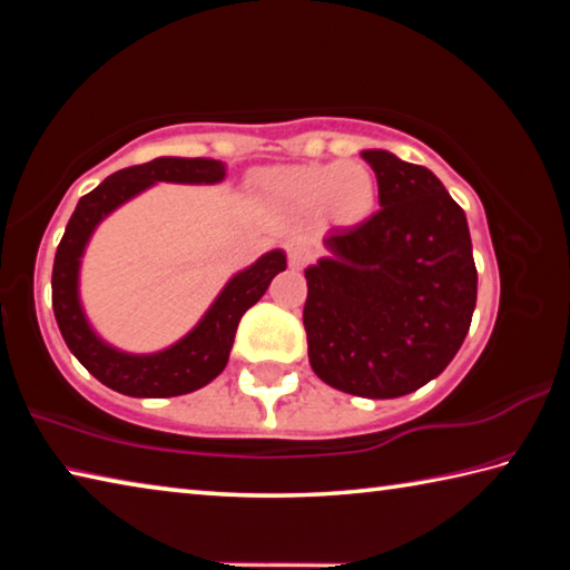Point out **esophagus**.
<instances>
[{
    "label": "esophagus",
    "instance_id": "1",
    "mask_svg": "<svg viewBox=\"0 0 570 570\" xmlns=\"http://www.w3.org/2000/svg\"><path fill=\"white\" fill-rule=\"evenodd\" d=\"M286 256H288V264H292L294 268L304 266V262L308 258V246L304 244V240H292V244L286 246Z\"/></svg>",
    "mask_w": 570,
    "mask_h": 570
}]
</instances>
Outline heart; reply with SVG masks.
Instances as JSON below:
<instances>
[{"label": "heart", "instance_id": "heart-1", "mask_svg": "<svg viewBox=\"0 0 570 570\" xmlns=\"http://www.w3.org/2000/svg\"><path fill=\"white\" fill-rule=\"evenodd\" d=\"M266 190L292 208L322 206L336 220H360L377 200V178L362 160L308 163L274 170Z\"/></svg>", "mask_w": 570, "mask_h": 570}]
</instances>
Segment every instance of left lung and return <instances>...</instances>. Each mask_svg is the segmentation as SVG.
I'll return each mask as SVG.
<instances>
[{
	"label": "left lung",
	"mask_w": 570,
	"mask_h": 570,
	"mask_svg": "<svg viewBox=\"0 0 570 570\" xmlns=\"http://www.w3.org/2000/svg\"><path fill=\"white\" fill-rule=\"evenodd\" d=\"M380 210L324 238L306 268L304 330L316 377L392 400L435 380L465 342L478 302L468 218L438 176L387 150H364Z\"/></svg>",
	"instance_id": "1"
}]
</instances>
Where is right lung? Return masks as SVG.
<instances>
[{"mask_svg":"<svg viewBox=\"0 0 570 570\" xmlns=\"http://www.w3.org/2000/svg\"><path fill=\"white\" fill-rule=\"evenodd\" d=\"M224 176L226 166L220 160L156 158L112 173L77 204L55 254L52 308L65 344L105 387L128 397H178L216 380L228 362L240 316L266 294L272 278L286 268L282 250L258 258L254 266L230 278L196 330L166 352L148 356L122 354L92 334L77 302V268L95 226L135 193L158 180L218 183Z\"/></svg>","mask_w":570,"mask_h":570,"instance_id":"add662e5","label":"right lung"}]
</instances>
